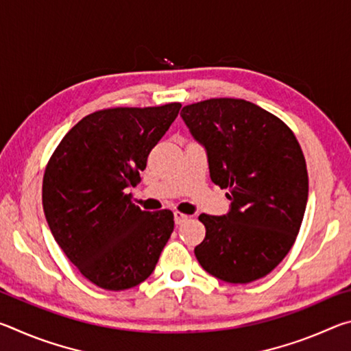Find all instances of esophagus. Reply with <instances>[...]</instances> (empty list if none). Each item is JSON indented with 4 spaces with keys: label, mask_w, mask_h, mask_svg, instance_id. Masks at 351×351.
Listing matches in <instances>:
<instances>
[{
    "label": "esophagus",
    "mask_w": 351,
    "mask_h": 351,
    "mask_svg": "<svg viewBox=\"0 0 351 351\" xmlns=\"http://www.w3.org/2000/svg\"><path fill=\"white\" fill-rule=\"evenodd\" d=\"M173 215H175V223L176 224H182L184 221H187V219H189V215H186V213H182V212H175L173 213Z\"/></svg>",
    "instance_id": "1"
}]
</instances>
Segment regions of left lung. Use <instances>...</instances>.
<instances>
[{"instance_id": "left-lung-1", "label": "left lung", "mask_w": 351, "mask_h": 351, "mask_svg": "<svg viewBox=\"0 0 351 351\" xmlns=\"http://www.w3.org/2000/svg\"><path fill=\"white\" fill-rule=\"evenodd\" d=\"M181 117L206 148L212 182L230 199L226 215H199V265L229 283L268 276L293 247L306 207V162L294 133L243 99L203 100Z\"/></svg>"}]
</instances>
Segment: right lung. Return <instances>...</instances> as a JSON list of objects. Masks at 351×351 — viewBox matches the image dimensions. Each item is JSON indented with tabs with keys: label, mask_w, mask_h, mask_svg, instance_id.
<instances>
[{
	"label": "right lung",
	"mask_w": 351,
	"mask_h": 351,
	"mask_svg": "<svg viewBox=\"0 0 351 351\" xmlns=\"http://www.w3.org/2000/svg\"><path fill=\"white\" fill-rule=\"evenodd\" d=\"M180 108L173 102L93 112L64 134L46 165V221L64 255L99 288L144 282L173 232V212L141 210L127 192Z\"/></svg>",
	"instance_id": "1"
}]
</instances>
